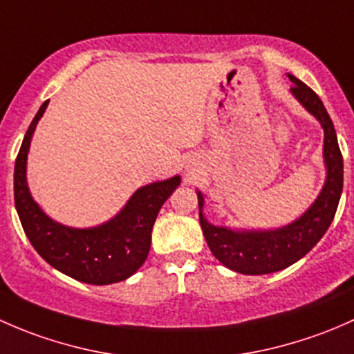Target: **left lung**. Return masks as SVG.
<instances>
[{
    "instance_id": "obj_1",
    "label": "left lung",
    "mask_w": 354,
    "mask_h": 354,
    "mask_svg": "<svg viewBox=\"0 0 354 354\" xmlns=\"http://www.w3.org/2000/svg\"><path fill=\"white\" fill-rule=\"evenodd\" d=\"M288 78L293 83L290 90L291 95L319 121L324 129L322 156L326 165V180L315 201L305 213L285 227L272 230H249L209 223L203 213V192L196 191L199 203V221L207 247L225 268L240 274L257 276L281 271L307 256L333 223L341 199L342 156L334 124L322 100L310 86L295 78L293 75H288Z\"/></svg>"
}]
</instances>
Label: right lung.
<instances>
[{
	"instance_id": "obj_1",
	"label": "right lung",
	"mask_w": 354,
	"mask_h": 354,
	"mask_svg": "<svg viewBox=\"0 0 354 354\" xmlns=\"http://www.w3.org/2000/svg\"><path fill=\"white\" fill-rule=\"evenodd\" d=\"M44 102L28 126L15 162V207L25 235L44 261L76 281L112 285L133 276L147 261L151 230L160 207L180 185V176L136 189L111 220L88 228L57 223L32 198L27 182V158L32 136L46 112Z\"/></svg>"
}]
</instances>
